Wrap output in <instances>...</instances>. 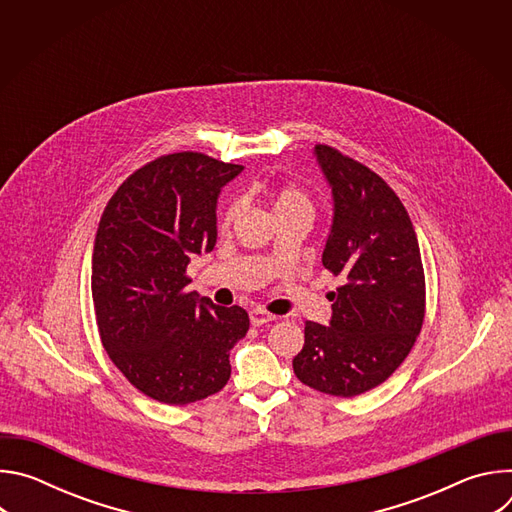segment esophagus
Listing matches in <instances>:
<instances>
[{
	"label": "esophagus",
	"instance_id": "obj_1",
	"mask_svg": "<svg viewBox=\"0 0 512 512\" xmlns=\"http://www.w3.org/2000/svg\"><path fill=\"white\" fill-rule=\"evenodd\" d=\"M249 316H251V324H253V326H263V324L275 320V316H273L271 312L263 310V308H253Z\"/></svg>",
	"mask_w": 512,
	"mask_h": 512
}]
</instances>
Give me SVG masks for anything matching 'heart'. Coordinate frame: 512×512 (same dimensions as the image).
<instances>
[{
    "mask_svg": "<svg viewBox=\"0 0 512 512\" xmlns=\"http://www.w3.org/2000/svg\"><path fill=\"white\" fill-rule=\"evenodd\" d=\"M300 208H306V210H312V200L310 196L298 188V186H291V184H283L275 190L273 194V210L275 214H281V212H289V210H300ZM239 214V204L237 202H231L223 216H221V229H229L235 218Z\"/></svg>",
    "mask_w": 512,
    "mask_h": 512,
    "instance_id": "obj_1",
    "label": "heart"
}]
</instances>
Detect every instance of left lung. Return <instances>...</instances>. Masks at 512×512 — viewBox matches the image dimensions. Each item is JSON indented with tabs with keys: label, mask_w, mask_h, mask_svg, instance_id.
<instances>
[{
	"label": "left lung",
	"mask_w": 512,
	"mask_h": 512,
	"mask_svg": "<svg viewBox=\"0 0 512 512\" xmlns=\"http://www.w3.org/2000/svg\"><path fill=\"white\" fill-rule=\"evenodd\" d=\"M332 186L334 223L322 265L342 277L330 326L306 322L296 377L326 395L356 397L385 383L425 318V273L411 218L395 190L332 145H316Z\"/></svg>",
	"instance_id": "obj_1"
}]
</instances>
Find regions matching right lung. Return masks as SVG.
<instances>
[{"label":"right lung","instance_id":"right-lung-1","mask_svg":"<svg viewBox=\"0 0 512 512\" xmlns=\"http://www.w3.org/2000/svg\"><path fill=\"white\" fill-rule=\"evenodd\" d=\"M241 170L200 152L166 154L127 176L101 214L91 273L99 338L123 377L160 403L221 391L229 350L249 330L241 306L186 289L190 257L216 243V196Z\"/></svg>","mask_w":512,"mask_h":512}]
</instances>
